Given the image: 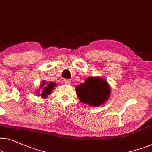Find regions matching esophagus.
<instances>
[{"instance_id": "34e87169", "label": "esophagus", "mask_w": 152, "mask_h": 152, "mask_svg": "<svg viewBox=\"0 0 152 152\" xmlns=\"http://www.w3.org/2000/svg\"><path fill=\"white\" fill-rule=\"evenodd\" d=\"M64 82L66 83V84H71V80H69V79H66V80H64Z\"/></svg>"}]
</instances>
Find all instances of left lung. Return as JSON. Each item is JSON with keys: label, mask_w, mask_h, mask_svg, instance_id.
<instances>
[{"label": "left lung", "mask_w": 152, "mask_h": 152, "mask_svg": "<svg viewBox=\"0 0 152 152\" xmlns=\"http://www.w3.org/2000/svg\"><path fill=\"white\" fill-rule=\"evenodd\" d=\"M76 92L82 103L90 106H99L110 97V86L102 78L91 77L77 86Z\"/></svg>", "instance_id": "obj_1"}]
</instances>
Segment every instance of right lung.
I'll use <instances>...</instances> for the list:
<instances>
[{"label":"right lung","instance_id":"add662e5","mask_svg":"<svg viewBox=\"0 0 152 152\" xmlns=\"http://www.w3.org/2000/svg\"><path fill=\"white\" fill-rule=\"evenodd\" d=\"M41 87H43V88L40 96H42V97L43 98H46L48 95H49L51 93L52 91L54 89V87L56 86V83L53 82H50L49 84L46 85V83L45 81H43L41 83Z\"/></svg>","mask_w":152,"mask_h":152}]
</instances>
